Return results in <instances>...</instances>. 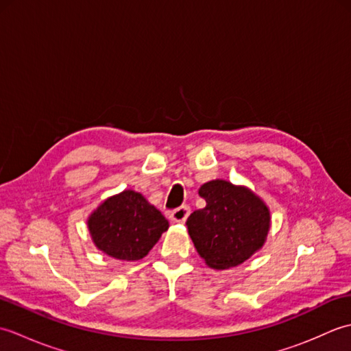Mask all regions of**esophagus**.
<instances>
[{"instance_id": "34e87169", "label": "esophagus", "mask_w": 351, "mask_h": 351, "mask_svg": "<svg viewBox=\"0 0 351 351\" xmlns=\"http://www.w3.org/2000/svg\"><path fill=\"white\" fill-rule=\"evenodd\" d=\"M189 214H190V208L187 205H184V206L176 208L175 211L170 213V220L175 223H184L185 220H187Z\"/></svg>"}]
</instances>
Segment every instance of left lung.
I'll list each match as a JSON object with an SVG mask.
<instances>
[{
    "mask_svg": "<svg viewBox=\"0 0 351 351\" xmlns=\"http://www.w3.org/2000/svg\"><path fill=\"white\" fill-rule=\"evenodd\" d=\"M206 206L187 220L189 234L208 267L226 270L263 247L270 230V210L247 187L214 180L199 189Z\"/></svg>",
    "mask_w": 351,
    "mask_h": 351,
    "instance_id": "obj_1",
    "label": "left lung"
}]
</instances>
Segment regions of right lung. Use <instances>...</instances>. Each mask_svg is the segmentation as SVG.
<instances>
[{"instance_id":"right-lung-1","label":"right lung","mask_w":351,"mask_h":351,"mask_svg":"<svg viewBox=\"0 0 351 351\" xmlns=\"http://www.w3.org/2000/svg\"><path fill=\"white\" fill-rule=\"evenodd\" d=\"M87 228L96 247L106 255L138 261L169 229V221L140 193L125 190L104 200L90 214Z\"/></svg>"}]
</instances>
